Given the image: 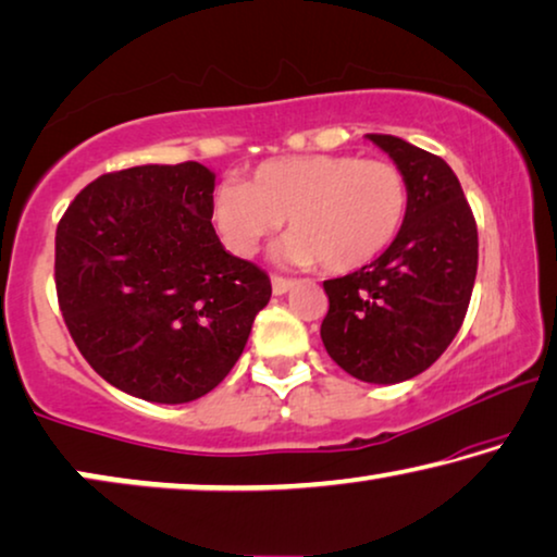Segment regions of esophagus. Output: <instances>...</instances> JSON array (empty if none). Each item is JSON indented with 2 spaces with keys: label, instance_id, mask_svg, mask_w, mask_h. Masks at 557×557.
Listing matches in <instances>:
<instances>
[{
  "label": "esophagus",
  "instance_id": "1",
  "mask_svg": "<svg viewBox=\"0 0 557 557\" xmlns=\"http://www.w3.org/2000/svg\"><path fill=\"white\" fill-rule=\"evenodd\" d=\"M294 286H296L294 278H284V276H273L271 278V288H273V294H276V296H284L286 292H292Z\"/></svg>",
  "mask_w": 557,
  "mask_h": 557
}]
</instances>
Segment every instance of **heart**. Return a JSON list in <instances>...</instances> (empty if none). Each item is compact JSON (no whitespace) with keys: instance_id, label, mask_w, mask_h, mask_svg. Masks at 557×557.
I'll return each mask as SVG.
<instances>
[{"instance_id":"heart-1","label":"heart","mask_w":557,"mask_h":557,"mask_svg":"<svg viewBox=\"0 0 557 557\" xmlns=\"http://www.w3.org/2000/svg\"><path fill=\"white\" fill-rule=\"evenodd\" d=\"M409 211L405 173L389 160L359 156H296L265 160L251 181H225L211 200V221L238 259L259 253L288 219L278 259L321 261L346 273L372 263L399 236Z\"/></svg>"}]
</instances>
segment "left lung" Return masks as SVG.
<instances>
[{
	"label": "left lung",
	"instance_id": "1",
	"mask_svg": "<svg viewBox=\"0 0 557 557\" xmlns=\"http://www.w3.org/2000/svg\"><path fill=\"white\" fill-rule=\"evenodd\" d=\"M367 138L405 173L407 221L376 261L324 281L321 342L346 374L397 384L432 367L462 326L478 276V223L445 160L394 135Z\"/></svg>",
	"mask_w": 557,
	"mask_h": 557
}]
</instances>
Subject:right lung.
<instances>
[{"mask_svg":"<svg viewBox=\"0 0 557 557\" xmlns=\"http://www.w3.org/2000/svg\"><path fill=\"white\" fill-rule=\"evenodd\" d=\"M215 175L200 163L135 165L77 193L54 236L70 336L120 392L183 405L219 386L271 298L259 265L221 246Z\"/></svg>","mask_w":557,"mask_h":557,"instance_id":"add662e5","label":"right lung"}]
</instances>
